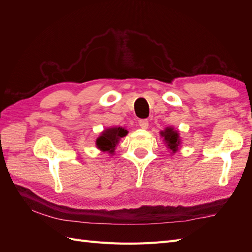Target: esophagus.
Returning <instances> with one entry per match:
<instances>
[{
    "mask_svg": "<svg viewBox=\"0 0 252 252\" xmlns=\"http://www.w3.org/2000/svg\"><path fill=\"white\" fill-rule=\"evenodd\" d=\"M139 125H140V127L143 128V129H147L148 126H149V123H148L147 120H140Z\"/></svg>",
    "mask_w": 252,
    "mask_h": 252,
    "instance_id": "obj_1",
    "label": "esophagus"
}]
</instances>
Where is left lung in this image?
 Returning <instances> with one entry per match:
<instances>
[{
	"instance_id": "1",
	"label": "left lung",
	"mask_w": 252,
	"mask_h": 252,
	"mask_svg": "<svg viewBox=\"0 0 252 252\" xmlns=\"http://www.w3.org/2000/svg\"><path fill=\"white\" fill-rule=\"evenodd\" d=\"M159 135L163 138L164 144L166 145L167 149L170 151V154L174 155L175 152H178L181 148L182 140L180 136V132L177 129H174L172 126L166 127L164 130L159 131Z\"/></svg>"
}]
</instances>
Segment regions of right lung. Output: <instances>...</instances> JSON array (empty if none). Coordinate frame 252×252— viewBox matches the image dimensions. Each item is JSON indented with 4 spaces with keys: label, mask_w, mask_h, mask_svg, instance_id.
Listing matches in <instances>:
<instances>
[{
    "label": "right lung",
    "mask_w": 252,
    "mask_h": 252,
    "mask_svg": "<svg viewBox=\"0 0 252 252\" xmlns=\"http://www.w3.org/2000/svg\"><path fill=\"white\" fill-rule=\"evenodd\" d=\"M128 131L124 127H109L100 133L95 140V146L103 152L113 155L120 140L124 138Z\"/></svg>",
    "instance_id": "right-lung-1"
}]
</instances>
